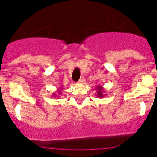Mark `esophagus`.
I'll return each instance as SVG.
<instances>
[{
  "mask_svg": "<svg viewBox=\"0 0 157 157\" xmlns=\"http://www.w3.org/2000/svg\"><path fill=\"white\" fill-rule=\"evenodd\" d=\"M85 81H86V79H85V77H83V76H82V77H81V79L79 80L78 82L79 83H84Z\"/></svg>",
  "mask_w": 157,
  "mask_h": 157,
  "instance_id": "34e87169",
  "label": "esophagus"
}]
</instances>
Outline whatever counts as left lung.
<instances>
[{
	"mask_svg": "<svg viewBox=\"0 0 157 157\" xmlns=\"http://www.w3.org/2000/svg\"><path fill=\"white\" fill-rule=\"evenodd\" d=\"M105 95V90L102 86H97V96L99 98H103Z\"/></svg>",
	"mask_w": 157,
	"mask_h": 157,
	"instance_id": "obj_1",
	"label": "left lung"
}]
</instances>
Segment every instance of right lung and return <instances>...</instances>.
Here are the masks:
<instances>
[{
    "label": "right lung",
    "instance_id": "add662e5",
    "mask_svg": "<svg viewBox=\"0 0 157 157\" xmlns=\"http://www.w3.org/2000/svg\"><path fill=\"white\" fill-rule=\"evenodd\" d=\"M62 87H63V86H62ZM62 91H63V88L59 89V90H58V95L56 94V93H54L53 94V97H54V98H55V97L57 96V98H59V95H61L62 94Z\"/></svg>",
    "mask_w": 157,
    "mask_h": 157
}]
</instances>
